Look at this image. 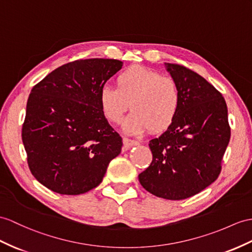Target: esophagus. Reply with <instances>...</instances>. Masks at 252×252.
Here are the masks:
<instances>
[{
	"instance_id": "esophagus-1",
	"label": "esophagus",
	"mask_w": 252,
	"mask_h": 252,
	"mask_svg": "<svg viewBox=\"0 0 252 252\" xmlns=\"http://www.w3.org/2000/svg\"><path fill=\"white\" fill-rule=\"evenodd\" d=\"M123 143H124V149L125 150H128V149H130L131 146H134V145H138L139 144L138 141L128 139V138L123 139Z\"/></svg>"
}]
</instances>
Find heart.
Masks as SVG:
<instances>
[{"mask_svg":"<svg viewBox=\"0 0 252 252\" xmlns=\"http://www.w3.org/2000/svg\"><path fill=\"white\" fill-rule=\"evenodd\" d=\"M102 113L120 124L126 110L132 109L123 129L130 134L146 129L159 132L172 124L181 108V91L175 80L143 66H131L116 78V87L103 85L99 92Z\"/></svg>","mask_w":252,"mask_h":252,"instance_id":"obj_1","label":"heart"}]
</instances>
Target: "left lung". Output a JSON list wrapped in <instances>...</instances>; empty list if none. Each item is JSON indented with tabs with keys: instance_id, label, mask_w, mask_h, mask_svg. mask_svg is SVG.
<instances>
[{
	"instance_id": "8db88e82",
	"label": "left lung",
	"mask_w": 252,
	"mask_h": 252,
	"mask_svg": "<svg viewBox=\"0 0 252 252\" xmlns=\"http://www.w3.org/2000/svg\"><path fill=\"white\" fill-rule=\"evenodd\" d=\"M164 67L180 88L181 108L167 130L151 139L153 160L139 182L156 197L183 200L217 180L231 136L228 108L197 72L177 64Z\"/></svg>"
}]
</instances>
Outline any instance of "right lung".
Listing matches in <instances>:
<instances>
[{
	"label": "right lung",
	"mask_w": 252,
	"mask_h": 252,
	"mask_svg": "<svg viewBox=\"0 0 252 252\" xmlns=\"http://www.w3.org/2000/svg\"><path fill=\"white\" fill-rule=\"evenodd\" d=\"M122 66L113 59L75 61L31 91L22 142L31 172L41 185L73 195L102 182L123 142L101 111L99 92Z\"/></svg>",
	"instance_id": "add662e5"
}]
</instances>
